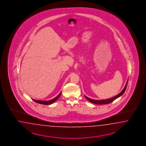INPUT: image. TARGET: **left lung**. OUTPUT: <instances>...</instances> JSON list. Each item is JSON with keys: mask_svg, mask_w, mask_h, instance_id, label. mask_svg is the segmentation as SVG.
Here are the masks:
<instances>
[{"mask_svg": "<svg viewBox=\"0 0 146 146\" xmlns=\"http://www.w3.org/2000/svg\"><path fill=\"white\" fill-rule=\"evenodd\" d=\"M127 83H128V80L127 81V83L126 84L125 87H124V89L119 94H118L117 96H115V97L111 98H109V99H107V100H93V99L89 98L86 96H84L89 101H90V102H92L93 103H94V104H109L110 103L113 102V101H115V99H117V98L120 97L121 95H122L124 94L125 90H126V87H127Z\"/></svg>", "mask_w": 146, "mask_h": 146, "instance_id": "1", "label": "left lung"}]
</instances>
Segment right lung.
<instances>
[{
	"label": "right lung",
	"instance_id": "right-lung-1",
	"mask_svg": "<svg viewBox=\"0 0 146 146\" xmlns=\"http://www.w3.org/2000/svg\"><path fill=\"white\" fill-rule=\"evenodd\" d=\"M60 94L61 93H60L55 98H54L52 100H50V101H39V100H34V99H32L34 102H36V103H40L41 104H44V105H49V104H51L52 103H53V102H55L56 100H57L58 98L59 97V96H60Z\"/></svg>",
	"mask_w": 146,
	"mask_h": 146
}]
</instances>
